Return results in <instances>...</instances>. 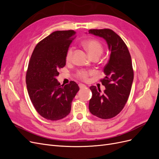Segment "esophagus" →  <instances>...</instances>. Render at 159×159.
<instances>
[{"instance_id": "esophagus-1", "label": "esophagus", "mask_w": 159, "mask_h": 159, "mask_svg": "<svg viewBox=\"0 0 159 159\" xmlns=\"http://www.w3.org/2000/svg\"><path fill=\"white\" fill-rule=\"evenodd\" d=\"M79 88H80V89H84V88H86V86H85V85H84V84H79Z\"/></svg>"}]
</instances>
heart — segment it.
Segmentation results:
<instances>
[{"label": "heart", "mask_w": 159, "mask_h": 159, "mask_svg": "<svg viewBox=\"0 0 159 159\" xmlns=\"http://www.w3.org/2000/svg\"><path fill=\"white\" fill-rule=\"evenodd\" d=\"M82 44L85 48L88 51L89 54L93 58H94V57H99L103 53V48L102 43L98 40L95 39V38L86 40L83 42ZM74 48L72 47H70L68 51H67L66 54V60L67 62H70L72 60ZM94 74L95 71L93 70H80L76 72V77L80 80L88 81L89 77Z\"/></svg>", "instance_id": "heart-1"}]
</instances>
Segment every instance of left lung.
<instances>
[{"label":"left lung","instance_id":"obj_1","mask_svg":"<svg viewBox=\"0 0 159 159\" xmlns=\"http://www.w3.org/2000/svg\"><path fill=\"white\" fill-rule=\"evenodd\" d=\"M89 33L102 37L111 51L108 63L104 67L105 78L101 80L105 89L91 86L92 97L89 109L91 114L107 119L117 115L125 105L134 78L131 57L125 43L117 34L109 28L91 29Z\"/></svg>","mask_w":159,"mask_h":159}]
</instances>
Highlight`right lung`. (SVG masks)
I'll return each instance as SVG.
<instances>
[{
	"label": "right lung",
	"mask_w": 159,
	"mask_h": 159,
	"mask_svg": "<svg viewBox=\"0 0 159 159\" xmlns=\"http://www.w3.org/2000/svg\"><path fill=\"white\" fill-rule=\"evenodd\" d=\"M74 30L52 32L36 46L26 75L28 93L36 111L51 121L64 118L80 88L75 81L60 85L56 77L66 65V54L75 38Z\"/></svg>",
	"instance_id": "obj_1"
}]
</instances>
